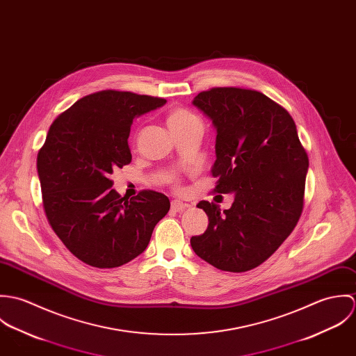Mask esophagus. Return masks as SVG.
Here are the masks:
<instances>
[{
	"mask_svg": "<svg viewBox=\"0 0 356 356\" xmlns=\"http://www.w3.org/2000/svg\"><path fill=\"white\" fill-rule=\"evenodd\" d=\"M186 207H189V204H185L184 202L178 200V199H175V200H172V202H171V209H172V211H175V212H179V211L185 209Z\"/></svg>",
	"mask_w": 356,
	"mask_h": 356,
	"instance_id": "1",
	"label": "esophagus"
}]
</instances>
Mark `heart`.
Segmentation results:
<instances>
[{
    "instance_id": "obj_1",
    "label": "heart",
    "mask_w": 356,
    "mask_h": 356,
    "mask_svg": "<svg viewBox=\"0 0 356 356\" xmlns=\"http://www.w3.org/2000/svg\"><path fill=\"white\" fill-rule=\"evenodd\" d=\"M197 120H199V118L195 113H192L189 109H185V108H175L167 116V123L172 133L178 131L179 129H182L193 122H197ZM172 181L175 182V179H172Z\"/></svg>"
}]
</instances>
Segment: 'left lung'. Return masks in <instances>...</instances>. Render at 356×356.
I'll use <instances>...</instances> for the list:
<instances>
[{
	"mask_svg": "<svg viewBox=\"0 0 356 356\" xmlns=\"http://www.w3.org/2000/svg\"><path fill=\"white\" fill-rule=\"evenodd\" d=\"M193 104L216 127L213 193H234L232 208L200 202L208 227L191 238L213 267L243 273L267 260L298 225L305 205L308 156L295 120L260 92L212 88Z\"/></svg>",
	"mask_w": 356,
	"mask_h": 356,
	"instance_id": "left-lung-1",
	"label": "left lung"
}]
</instances>
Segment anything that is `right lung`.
Returning a JSON list of instances; mask_svg holds the SVG:
<instances>
[{
    "label": "right lung",
    "instance_id": "right-lung-1",
    "mask_svg": "<svg viewBox=\"0 0 356 356\" xmlns=\"http://www.w3.org/2000/svg\"><path fill=\"white\" fill-rule=\"evenodd\" d=\"M163 104L102 90L78 100L49 127L37 156L44 209L67 250L89 266L113 268L143 254L170 209L163 193L147 189L129 200L111 189L113 170L131 161L133 119Z\"/></svg>",
    "mask_w": 356,
    "mask_h": 356
}]
</instances>
